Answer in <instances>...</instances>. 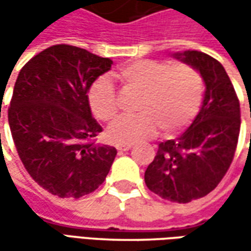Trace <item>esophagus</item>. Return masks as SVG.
I'll return each mask as SVG.
<instances>
[{
  "instance_id": "esophagus-1",
  "label": "esophagus",
  "mask_w": 251,
  "mask_h": 251,
  "mask_svg": "<svg viewBox=\"0 0 251 251\" xmlns=\"http://www.w3.org/2000/svg\"><path fill=\"white\" fill-rule=\"evenodd\" d=\"M116 148H117V151H130L132 145H117Z\"/></svg>"
}]
</instances>
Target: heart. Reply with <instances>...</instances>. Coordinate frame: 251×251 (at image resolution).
<instances>
[{"mask_svg":"<svg viewBox=\"0 0 251 251\" xmlns=\"http://www.w3.org/2000/svg\"><path fill=\"white\" fill-rule=\"evenodd\" d=\"M117 75L123 83L141 92L138 116L123 117L106 132L107 140L131 145L156 134L173 135L186 128L200 111L204 82L196 68L159 60H134L121 65ZM96 119L110 123L119 114V101L109 76H99L88 91Z\"/></svg>","mask_w":251,"mask_h":251,"instance_id":"1","label":"heart"}]
</instances>
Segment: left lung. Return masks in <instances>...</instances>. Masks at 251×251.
Masks as SVG:
<instances>
[{"label": "left lung", "instance_id": "8db88e82", "mask_svg": "<svg viewBox=\"0 0 251 251\" xmlns=\"http://www.w3.org/2000/svg\"><path fill=\"white\" fill-rule=\"evenodd\" d=\"M173 58L196 68L205 83L202 106L176 140L160 142L145 172V184L159 197L186 204L219 184L230 166L240 131V104L222 64L196 50Z\"/></svg>", "mask_w": 251, "mask_h": 251}]
</instances>
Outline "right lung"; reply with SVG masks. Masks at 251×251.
<instances>
[{
	"mask_svg": "<svg viewBox=\"0 0 251 251\" xmlns=\"http://www.w3.org/2000/svg\"><path fill=\"white\" fill-rule=\"evenodd\" d=\"M110 58L55 44L34 55L15 82L8 123L18 155L34 181L53 196L79 198L100 186L117 155L93 138L101 132L88 100Z\"/></svg>",
	"mask_w": 251,
	"mask_h": 251,
	"instance_id": "right-lung-1",
	"label": "right lung"
}]
</instances>
